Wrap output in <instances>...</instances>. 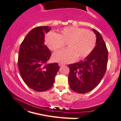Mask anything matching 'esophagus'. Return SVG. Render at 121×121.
Masks as SVG:
<instances>
[{
	"label": "esophagus",
	"mask_w": 121,
	"mask_h": 121,
	"mask_svg": "<svg viewBox=\"0 0 121 121\" xmlns=\"http://www.w3.org/2000/svg\"><path fill=\"white\" fill-rule=\"evenodd\" d=\"M65 64H63V63H59V66H64Z\"/></svg>",
	"instance_id": "34e87169"
}]
</instances>
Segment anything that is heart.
<instances>
[{"label": "heart", "mask_w": 121, "mask_h": 121, "mask_svg": "<svg viewBox=\"0 0 121 121\" xmlns=\"http://www.w3.org/2000/svg\"><path fill=\"white\" fill-rule=\"evenodd\" d=\"M45 42L53 51L63 48L66 43L68 49L54 53L53 59L60 63H69L76 58L81 59L87 56L95 47L96 37L91 31L69 26L62 28L57 34L48 33L45 36Z\"/></svg>", "instance_id": "b5f03b06"}]
</instances>
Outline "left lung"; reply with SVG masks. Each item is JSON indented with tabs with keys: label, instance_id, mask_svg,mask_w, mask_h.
Wrapping results in <instances>:
<instances>
[{
	"label": "left lung",
	"instance_id": "left-lung-1",
	"mask_svg": "<svg viewBox=\"0 0 121 121\" xmlns=\"http://www.w3.org/2000/svg\"><path fill=\"white\" fill-rule=\"evenodd\" d=\"M96 45L84 60L69 65L68 77L71 89L81 94L95 88L105 74L108 62V50L101 35L93 28Z\"/></svg>",
	"mask_w": 121,
	"mask_h": 121
}]
</instances>
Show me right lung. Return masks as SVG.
Masks as SVG:
<instances>
[{
  "label": "right lung",
  "instance_id": "add662e5",
  "mask_svg": "<svg viewBox=\"0 0 121 121\" xmlns=\"http://www.w3.org/2000/svg\"><path fill=\"white\" fill-rule=\"evenodd\" d=\"M51 29L48 26L33 28L27 34L20 47V73L24 83L36 91H45L52 87L60 68L58 63L46 64L51 53L45 45V34Z\"/></svg>",
  "mask_w": 121,
  "mask_h": 121
}]
</instances>
